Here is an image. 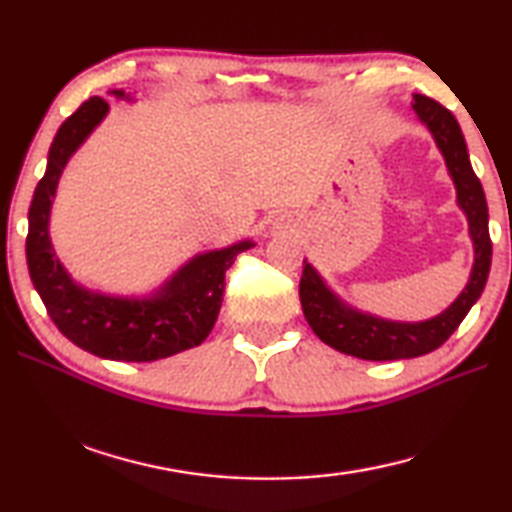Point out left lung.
<instances>
[{"mask_svg": "<svg viewBox=\"0 0 512 512\" xmlns=\"http://www.w3.org/2000/svg\"><path fill=\"white\" fill-rule=\"evenodd\" d=\"M411 106L422 124L429 128L433 142L445 158L449 178L456 187V203L467 219L474 264L470 280L452 305L440 311L438 316L409 323V320L381 318L348 305L329 289L325 277L305 259L300 277V305L309 327L329 348L366 361L413 359L440 348L463 323L474 302L481 298L492 262L488 203H485L483 187L472 169L461 126L452 112L424 94H413Z\"/></svg>", "mask_w": 512, "mask_h": 512, "instance_id": "left-lung-1", "label": "left lung"}]
</instances>
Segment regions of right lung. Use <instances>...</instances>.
<instances>
[{"label": "right lung", "mask_w": 512, "mask_h": 512, "mask_svg": "<svg viewBox=\"0 0 512 512\" xmlns=\"http://www.w3.org/2000/svg\"><path fill=\"white\" fill-rule=\"evenodd\" d=\"M108 94L133 101L124 90H110ZM108 112L110 103L103 97L88 99L63 121L51 142L47 171L29 207V275L47 314L74 345L101 359L158 361L196 348L207 339L223 302L225 271L235 264L239 253L253 248L255 241L241 239L237 244L194 255L146 296H112L76 282L51 244V205L69 158Z\"/></svg>", "instance_id": "1"}]
</instances>
